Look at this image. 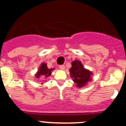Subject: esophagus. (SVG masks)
<instances>
[{
  "label": "esophagus",
  "mask_w": 126,
  "mask_h": 126,
  "mask_svg": "<svg viewBox=\"0 0 126 126\" xmlns=\"http://www.w3.org/2000/svg\"><path fill=\"white\" fill-rule=\"evenodd\" d=\"M60 69H61V70H65V65H60Z\"/></svg>",
  "instance_id": "esophagus-1"
}]
</instances>
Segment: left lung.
Masks as SVG:
<instances>
[{
  "label": "left lung",
  "mask_w": 126,
  "mask_h": 126,
  "mask_svg": "<svg viewBox=\"0 0 126 126\" xmlns=\"http://www.w3.org/2000/svg\"><path fill=\"white\" fill-rule=\"evenodd\" d=\"M70 75L73 81L76 83L78 87H83L91 81V75L93 74L90 70L83 67L80 61L75 60L72 61V67L69 69Z\"/></svg>",
  "instance_id": "8db88e82"
}]
</instances>
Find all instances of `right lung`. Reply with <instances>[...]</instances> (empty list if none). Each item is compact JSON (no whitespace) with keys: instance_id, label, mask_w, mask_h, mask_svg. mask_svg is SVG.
<instances>
[{"instance_id":"right-lung-1","label":"right lung","mask_w":126,"mask_h":126,"mask_svg":"<svg viewBox=\"0 0 126 126\" xmlns=\"http://www.w3.org/2000/svg\"><path fill=\"white\" fill-rule=\"evenodd\" d=\"M54 70V68H48L47 67V65L46 63H41V66H39L38 71L35 74V78L39 79L41 76H45L47 78L50 76L52 74V71Z\"/></svg>"}]
</instances>
